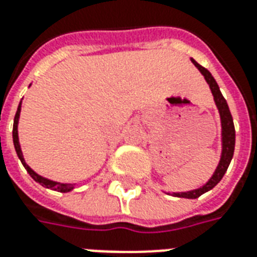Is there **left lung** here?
Listing matches in <instances>:
<instances>
[{"label":"left lung","mask_w":257,"mask_h":257,"mask_svg":"<svg viewBox=\"0 0 257 257\" xmlns=\"http://www.w3.org/2000/svg\"><path fill=\"white\" fill-rule=\"evenodd\" d=\"M191 62H193L194 66L201 71V74L205 76L207 85H209V87H210L211 90V94H213V97H214V102L215 105H217V109H218V113H220L221 117V142H222V151H221L220 163H218V166L215 168L213 176L207 181L206 185H203L202 187H199V189L191 190V191H186V193H174V195H175V197H179V198L195 199L198 198V197H201V195L206 193V191L213 189V187L222 179V176L225 175V172L228 170L229 164H230V160H232L233 158V152H234L236 131H234V124H233L232 114H230V110H229L226 99H225L224 95L221 94L220 87L217 85V82H215V79L213 78V75L207 71L206 68L197 63L194 59H191Z\"/></svg>","instance_id":"left-lung-1"}]
</instances>
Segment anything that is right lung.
Listing matches in <instances>:
<instances>
[{"label":"right lung","mask_w":257,"mask_h":257,"mask_svg":"<svg viewBox=\"0 0 257 257\" xmlns=\"http://www.w3.org/2000/svg\"><path fill=\"white\" fill-rule=\"evenodd\" d=\"M20 111H21V102H20L19 107H17V111H16L15 115V122H13V144H15V150L17 152V156L19 159L21 160V163L25 167V170L28 171V174L33 178V181L40 183L42 186L47 187V189H52L56 190V191H60V193H68L74 190V186L75 185H70V183H59V182H54L47 179V178H43L42 175H39L36 172L33 171L32 168L29 167L28 164L25 163L24 156H23V152H21V148H20V142H19V132H17V125H19V118H20Z\"/></svg>","instance_id":"add662e5"}]
</instances>
